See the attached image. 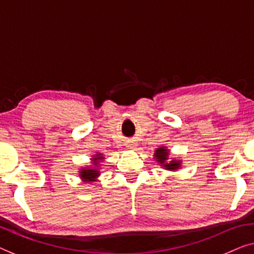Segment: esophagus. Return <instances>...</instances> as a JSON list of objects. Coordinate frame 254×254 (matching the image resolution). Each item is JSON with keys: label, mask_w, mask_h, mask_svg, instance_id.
I'll return each mask as SVG.
<instances>
[{"label": "esophagus", "mask_w": 254, "mask_h": 254, "mask_svg": "<svg viewBox=\"0 0 254 254\" xmlns=\"http://www.w3.org/2000/svg\"><path fill=\"white\" fill-rule=\"evenodd\" d=\"M135 146H136V142H134V141H128L126 144L127 149H134Z\"/></svg>", "instance_id": "esophagus-1"}]
</instances>
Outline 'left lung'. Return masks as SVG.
Masks as SVG:
<instances>
[{"label": "left lung", "instance_id": "8db88e82", "mask_svg": "<svg viewBox=\"0 0 254 254\" xmlns=\"http://www.w3.org/2000/svg\"><path fill=\"white\" fill-rule=\"evenodd\" d=\"M171 150L167 149V146H159V148L156 149V151L153 153L154 160L159 164L161 168L166 171L175 172L179 171L182 166L181 159H178V158L171 157Z\"/></svg>", "mask_w": 254, "mask_h": 254}]
</instances>
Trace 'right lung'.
I'll return each instance as SVG.
<instances>
[{
	"instance_id": "add662e5",
	"label": "right lung",
	"mask_w": 254,
	"mask_h": 254,
	"mask_svg": "<svg viewBox=\"0 0 254 254\" xmlns=\"http://www.w3.org/2000/svg\"><path fill=\"white\" fill-rule=\"evenodd\" d=\"M104 156L102 153L97 152L91 156L90 165H86V166L80 167L79 170V178L84 183H93L96 182L98 178L101 176V163L104 161Z\"/></svg>"
}]
</instances>
